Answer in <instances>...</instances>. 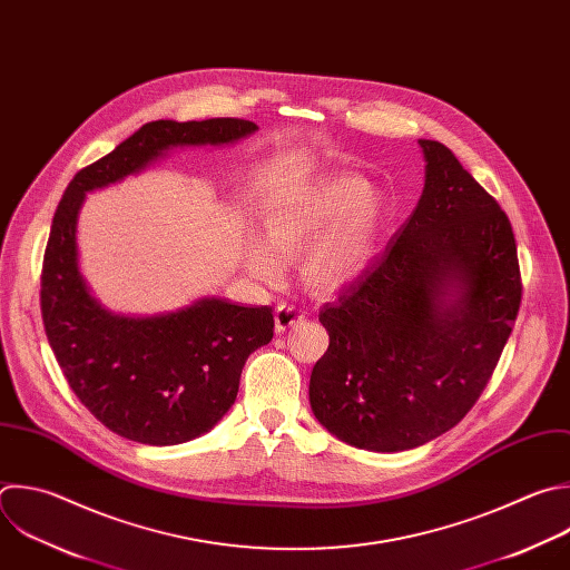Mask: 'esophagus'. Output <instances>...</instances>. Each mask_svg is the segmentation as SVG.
Returning a JSON list of instances; mask_svg holds the SVG:
<instances>
[{"label": "esophagus", "mask_w": 570, "mask_h": 570, "mask_svg": "<svg viewBox=\"0 0 570 570\" xmlns=\"http://www.w3.org/2000/svg\"><path fill=\"white\" fill-rule=\"evenodd\" d=\"M302 320H304V313L299 308H295L293 304H282L275 311V331L284 333V331L297 326Z\"/></svg>", "instance_id": "esophagus-1"}]
</instances>
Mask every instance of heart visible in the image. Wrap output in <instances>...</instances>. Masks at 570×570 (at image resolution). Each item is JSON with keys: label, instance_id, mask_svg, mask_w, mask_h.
<instances>
[{"label": "heart", "instance_id": "b5f03b06", "mask_svg": "<svg viewBox=\"0 0 570 570\" xmlns=\"http://www.w3.org/2000/svg\"><path fill=\"white\" fill-rule=\"evenodd\" d=\"M385 213V199L353 174H335L291 189L268 202L266 239L250 242L248 271L273 282L282 273V259L306 248L304 282L320 293L342 291L371 264Z\"/></svg>", "mask_w": 570, "mask_h": 570}]
</instances>
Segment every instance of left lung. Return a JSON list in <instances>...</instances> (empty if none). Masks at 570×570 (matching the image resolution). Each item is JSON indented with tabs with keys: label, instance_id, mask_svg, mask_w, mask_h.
<instances>
[{
	"label": "left lung",
	"instance_id": "8db88e82",
	"mask_svg": "<svg viewBox=\"0 0 570 570\" xmlns=\"http://www.w3.org/2000/svg\"><path fill=\"white\" fill-rule=\"evenodd\" d=\"M423 195L320 322L315 419L371 452L414 450L452 430L485 390L512 333L521 275L499 204L439 140H419Z\"/></svg>",
	"mask_w": 570,
	"mask_h": 570
}]
</instances>
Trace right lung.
<instances>
[{"mask_svg": "<svg viewBox=\"0 0 570 570\" xmlns=\"http://www.w3.org/2000/svg\"><path fill=\"white\" fill-rule=\"evenodd\" d=\"M259 127L242 118L154 120L80 169L53 215L42 266L49 344L80 403L111 432L142 445H178L210 432L233 407L242 368L273 340L271 306L202 297L158 315L105 308L78 264L87 193L138 174L174 147L228 145Z\"/></svg>", "mask_w": 570, "mask_h": 570, "instance_id": "right-lung-1", "label": "right lung"}]
</instances>
